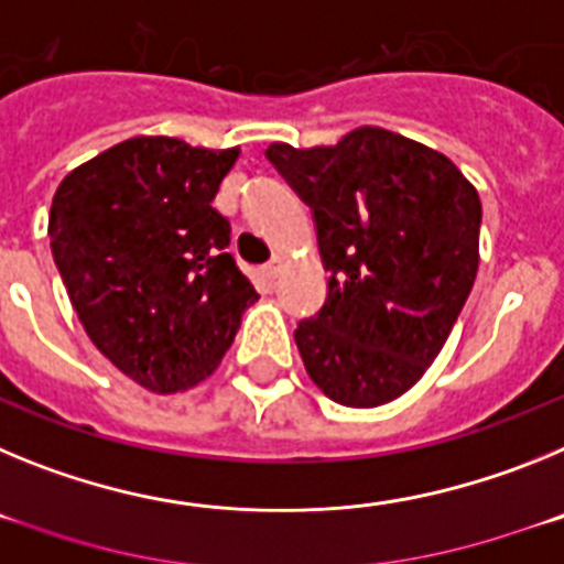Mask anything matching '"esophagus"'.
Wrapping results in <instances>:
<instances>
[{
    "mask_svg": "<svg viewBox=\"0 0 564 564\" xmlns=\"http://www.w3.org/2000/svg\"><path fill=\"white\" fill-rule=\"evenodd\" d=\"M282 265H285V259H282V257H273L271 262H268V265H265V276L273 282V279H276L279 273H282Z\"/></svg>",
    "mask_w": 564,
    "mask_h": 564,
    "instance_id": "esophagus-1",
    "label": "esophagus"
}]
</instances>
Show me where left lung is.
Segmentation results:
<instances>
[{"label":"left lung","mask_w":564,"mask_h":564,"mask_svg":"<svg viewBox=\"0 0 564 564\" xmlns=\"http://www.w3.org/2000/svg\"><path fill=\"white\" fill-rule=\"evenodd\" d=\"M316 223L330 273L322 311L296 325L318 390L370 410L415 387L449 338L477 276L482 208L435 149L378 127L336 147L265 152Z\"/></svg>","instance_id":"8db88e82"}]
</instances>
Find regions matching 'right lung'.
<instances>
[{
  "label": "right lung",
  "instance_id": "right-lung-1",
  "mask_svg": "<svg viewBox=\"0 0 564 564\" xmlns=\"http://www.w3.org/2000/svg\"><path fill=\"white\" fill-rule=\"evenodd\" d=\"M237 154L132 138L69 172L50 206V248L84 330L152 392L206 378L259 299L212 206Z\"/></svg>",
  "mask_w": 564,
  "mask_h": 564
}]
</instances>
